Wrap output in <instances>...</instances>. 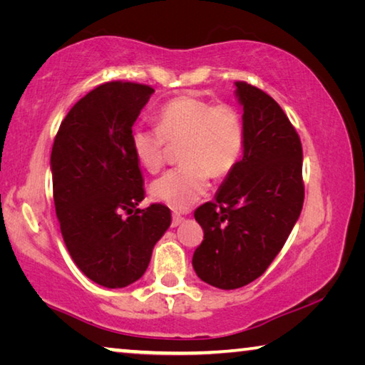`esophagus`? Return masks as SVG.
<instances>
[{"instance_id": "1", "label": "esophagus", "mask_w": 365, "mask_h": 365, "mask_svg": "<svg viewBox=\"0 0 365 365\" xmlns=\"http://www.w3.org/2000/svg\"><path fill=\"white\" fill-rule=\"evenodd\" d=\"M182 222H183V217H182L180 214H177V212H175L174 215H172V227H177V225H180Z\"/></svg>"}]
</instances>
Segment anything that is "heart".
<instances>
[{
  "mask_svg": "<svg viewBox=\"0 0 365 365\" xmlns=\"http://www.w3.org/2000/svg\"><path fill=\"white\" fill-rule=\"evenodd\" d=\"M156 120V127L132 128V153L141 168L158 172L168 160V145H180L178 160L183 165L156 178L150 193L175 211H185L207 193L211 175L224 177L238 164L245 145L242 115L230 104L182 96L165 103Z\"/></svg>",
  "mask_w": 365,
  "mask_h": 365,
  "instance_id": "heart-1",
  "label": "heart"
}]
</instances>
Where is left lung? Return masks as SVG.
<instances>
[{
  "label": "left lung",
  "mask_w": 365,
  "mask_h": 365,
  "mask_svg": "<svg viewBox=\"0 0 365 365\" xmlns=\"http://www.w3.org/2000/svg\"><path fill=\"white\" fill-rule=\"evenodd\" d=\"M243 106V158L215 193L195 211L205 240L193 255L202 282L242 288L261 277L279 255L304 202L302 148L274 98L235 82Z\"/></svg>",
  "instance_id": "8db88e82"
}]
</instances>
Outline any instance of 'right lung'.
<instances>
[{
	"label": "right lung",
	"mask_w": 365,
	"mask_h": 365,
	"mask_svg": "<svg viewBox=\"0 0 365 365\" xmlns=\"http://www.w3.org/2000/svg\"><path fill=\"white\" fill-rule=\"evenodd\" d=\"M153 93L132 82L96 86L73 104L54 138L53 197L66 248L90 280L106 288L141 279L172 222L168 206L138 207L143 175L128 135Z\"/></svg>",
	"instance_id": "right-lung-1"
}]
</instances>
